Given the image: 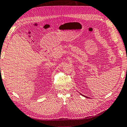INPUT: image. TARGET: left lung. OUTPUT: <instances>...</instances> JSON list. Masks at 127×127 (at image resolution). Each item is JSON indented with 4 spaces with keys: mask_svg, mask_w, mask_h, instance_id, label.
<instances>
[{
    "mask_svg": "<svg viewBox=\"0 0 127 127\" xmlns=\"http://www.w3.org/2000/svg\"><path fill=\"white\" fill-rule=\"evenodd\" d=\"M85 97H86V96H85Z\"/></svg>",
    "mask_w": 127,
    "mask_h": 127,
    "instance_id": "1",
    "label": "left lung"
}]
</instances>
